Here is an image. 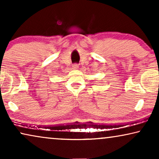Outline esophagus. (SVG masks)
I'll list each match as a JSON object with an SVG mask.
<instances>
[{
    "label": "esophagus",
    "mask_w": 159,
    "mask_h": 159,
    "mask_svg": "<svg viewBox=\"0 0 159 159\" xmlns=\"http://www.w3.org/2000/svg\"><path fill=\"white\" fill-rule=\"evenodd\" d=\"M78 67H79V66H78L77 64H73V66H72V68H73L74 69H78Z\"/></svg>",
    "instance_id": "1"
}]
</instances>
